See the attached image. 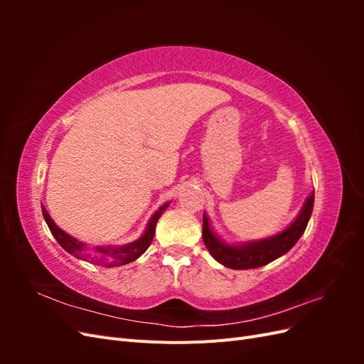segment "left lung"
Wrapping results in <instances>:
<instances>
[{
    "label": "left lung",
    "instance_id": "1",
    "mask_svg": "<svg viewBox=\"0 0 364 364\" xmlns=\"http://www.w3.org/2000/svg\"><path fill=\"white\" fill-rule=\"evenodd\" d=\"M314 205V191L308 197L305 202L301 214L297 215L294 222L282 230L281 234L274 235L267 240L253 241L250 245L243 246H228L220 243L213 234L211 228H209V222L206 215L203 214V229L202 237L203 243L209 253L223 266L235 270H247V269H257L261 266L274 261L277 258L282 257L284 253H287L294 245L296 241L301 238L304 230L308 225V220L311 217Z\"/></svg>",
    "mask_w": 364,
    "mask_h": 364
}]
</instances>
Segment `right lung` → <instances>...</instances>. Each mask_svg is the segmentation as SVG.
Masks as SVG:
<instances>
[{"instance_id": "1", "label": "right lung", "mask_w": 364, "mask_h": 364, "mask_svg": "<svg viewBox=\"0 0 364 364\" xmlns=\"http://www.w3.org/2000/svg\"><path fill=\"white\" fill-rule=\"evenodd\" d=\"M167 205L168 203H165L164 206L159 208V211L155 213V215H153L151 220H150V223L147 226V230L144 232V235H142L139 240H136L135 243H130L127 246L118 247V249L95 247L92 252L87 249L83 243H80V241H77L75 238L70 237L68 234H65L62 229H59L56 226V223H54L53 220L50 218L48 213L46 211V208H43V206H42V214H43V218H46V222H47V225L51 230V234L54 235V238H56L58 243L68 253H71V255H74L77 258H90L92 261L98 262V264H103V266L115 267V266H123V264H129L132 261H135L136 258H139L142 253L147 250V247L151 245L153 235H155L158 220H159L164 209L167 208Z\"/></svg>"}]
</instances>
